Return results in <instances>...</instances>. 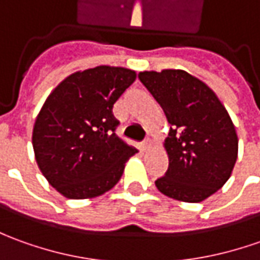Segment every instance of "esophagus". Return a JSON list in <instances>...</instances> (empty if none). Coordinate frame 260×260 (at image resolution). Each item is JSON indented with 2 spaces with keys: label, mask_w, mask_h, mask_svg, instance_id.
<instances>
[{
  "label": "esophagus",
  "mask_w": 260,
  "mask_h": 260,
  "mask_svg": "<svg viewBox=\"0 0 260 260\" xmlns=\"http://www.w3.org/2000/svg\"><path fill=\"white\" fill-rule=\"evenodd\" d=\"M151 148H152V141H151V139H145L144 142L141 144V151H142V152L149 151Z\"/></svg>",
  "instance_id": "esophagus-1"
}]
</instances>
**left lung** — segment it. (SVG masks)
<instances>
[{"label": "left lung", "mask_w": 260, "mask_h": 260, "mask_svg": "<svg viewBox=\"0 0 260 260\" xmlns=\"http://www.w3.org/2000/svg\"><path fill=\"white\" fill-rule=\"evenodd\" d=\"M138 78L169 123L164 144L169 167L156 188L176 201L202 202L225 185L238 158V135L226 108L186 71H144Z\"/></svg>", "instance_id": "obj_1"}]
</instances>
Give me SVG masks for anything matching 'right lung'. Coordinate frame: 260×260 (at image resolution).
Here are the masks:
<instances>
[{"mask_svg": "<svg viewBox=\"0 0 260 260\" xmlns=\"http://www.w3.org/2000/svg\"><path fill=\"white\" fill-rule=\"evenodd\" d=\"M137 72L101 65L63 79L35 119L32 146L42 175L70 199L100 197L114 188L138 152L116 137L112 108Z\"/></svg>", "mask_w": 260, "mask_h": 260, "instance_id": "add662e5", "label": "right lung"}]
</instances>
